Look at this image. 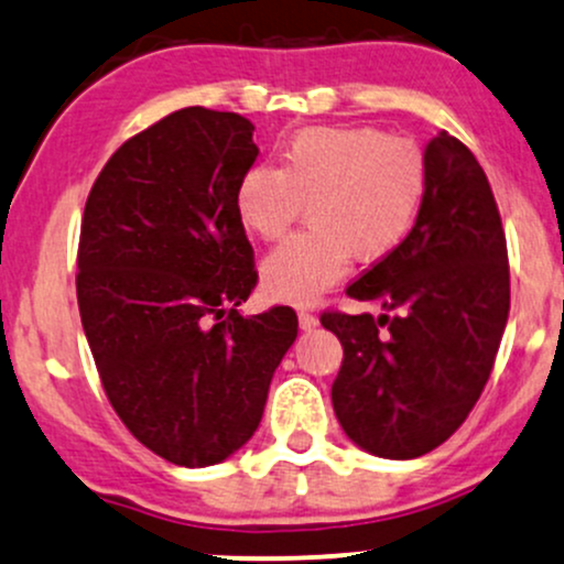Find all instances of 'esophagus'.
Instances as JSON below:
<instances>
[{
    "mask_svg": "<svg viewBox=\"0 0 564 564\" xmlns=\"http://www.w3.org/2000/svg\"><path fill=\"white\" fill-rule=\"evenodd\" d=\"M297 322H301V329L319 327V319H316V314H311V311H301V314H297Z\"/></svg>",
    "mask_w": 564,
    "mask_h": 564,
    "instance_id": "obj_1",
    "label": "esophagus"
}]
</instances>
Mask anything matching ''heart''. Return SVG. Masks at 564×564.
I'll return each instance as SVG.
<instances>
[{
  "mask_svg": "<svg viewBox=\"0 0 564 564\" xmlns=\"http://www.w3.org/2000/svg\"><path fill=\"white\" fill-rule=\"evenodd\" d=\"M427 192L425 152L406 137L377 129H306L290 139L280 169L258 163L237 184L240 221L261 240L290 237L261 267L274 301L314 303L346 274L350 256L375 263L414 229Z\"/></svg>",
  "mask_w": 564,
  "mask_h": 564,
  "instance_id": "b5f03b06",
  "label": "heart"
}]
</instances>
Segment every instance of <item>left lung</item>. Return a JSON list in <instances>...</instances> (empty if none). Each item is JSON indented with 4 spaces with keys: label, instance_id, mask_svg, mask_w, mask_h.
I'll list each match as a JSON object with an SVG mask.
<instances>
[{
    "label": "left lung",
    "instance_id": "obj_1",
    "mask_svg": "<svg viewBox=\"0 0 564 564\" xmlns=\"http://www.w3.org/2000/svg\"><path fill=\"white\" fill-rule=\"evenodd\" d=\"M427 192L393 253L348 295L380 316L324 311L343 364L333 406L356 446L414 459L459 430L491 377L509 316L507 237L486 171L441 131L425 150Z\"/></svg>",
    "mask_w": 564,
    "mask_h": 564
}]
</instances>
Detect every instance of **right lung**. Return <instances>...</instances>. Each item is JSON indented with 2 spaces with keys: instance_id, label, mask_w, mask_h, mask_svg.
<instances>
[{
  "instance_id": "add662e5",
  "label": "right lung",
  "mask_w": 564,
  "mask_h": 564,
  "mask_svg": "<svg viewBox=\"0 0 564 564\" xmlns=\"http://www.w3.org/2000/svg\"><path fill=\"white\" fill-rule=\"evenodd\" d=\"M253 129L237 112H171L126 139L86 197L76 295L99 380L129 433L178 467L250 441L297 337L290 306L237 311L258 282L235 205Z\"/></svg>"
}]
</instances>
